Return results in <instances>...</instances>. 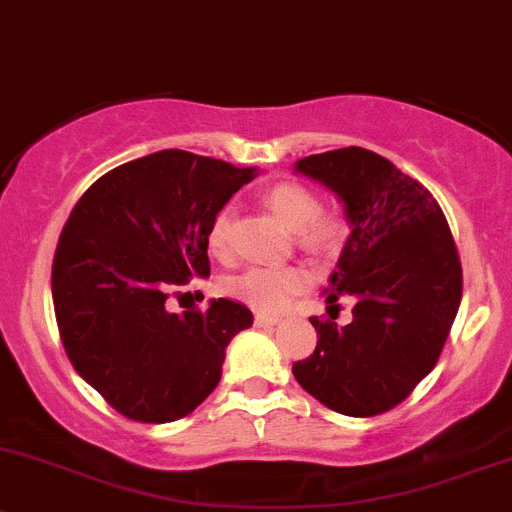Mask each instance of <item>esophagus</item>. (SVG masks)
<instances>
[{
	"label": "esophagus",
	"mask_w": 512,
	"mask_h": 512,
	"mask_svg": "<svg viewBox=\"0 0 512 512\" xmlns=\"http://www.w3.org/2000/svg\"><path fill=\"white\" fill-rule=\"evenodd\" d=\"M281 323L278 315H266V313H256V325L258 328H273V325Z\"/></svg>",
	"instance_id": "34e87169"
}]
</instances>
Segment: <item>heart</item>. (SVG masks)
<instances>
[{
	"label": "heart",
	"instance_id": "heart-1",
	"mask_svg": "<svg viewBox=\"0 0 512 512\" xmlns=\"http://www.w3.org/2000/svg\"><path fill=\"white\" fill-rule=\"evenodd\" d=\"M263 207L283 226L298 234V241L308 249H325L335 244L342 231V221L335 214L320 212V202L308 187L295 182H281L266 189ZM207 249L212 256H226L231 249V209L224 207L214 214L207 229ZM313 283V273L303 263L286 266H251L229 276L224 291L231 298L249 303L251 308L278 313Z\"/></svg>",
	"mask_w": 512,
	"mask_h": 512
}]
</instances>
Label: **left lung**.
Returning <instances> with one entry per match:
<instances>
[{
  "label": "left lung",
  "mask_w": 512,
  "mask_h": 512,
  "mask_svg": "<svg viewBox=\"0 0 512 512\" xmlns=\"http://www.w3.org/2000/svg\"><path fill=\"white\" fill-rule=\"evenodd\" d=\"M345 204L350 236L325 300L352 295L347 325L310 318L315 352L295 362L300 387L345 416L397 407L434 370L463 293L456 244L439 202L416 179L365 147L295 162Z\"/></svg>",
  "instance_id": "obj_1"
}]
</instances>
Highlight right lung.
<instances>
[{"instance_id": "1", "label": "right lung", "mask_w": 512, "mask_h": 512, "mask_svg": "<svg viewBox=\"0 0 512 512\" xmlns=\"http://www.w3.org/2000/svg\"><path fill=\"white\" fill-rule=\"evenodd\" d=\"M254 177V167L160 150L105 172L73 207L51 268L56 323L71 365L115 412L167 424L219 384L251 310L219 298L177 315L165 300L209 276V224Z\"/></svg>"}]
</instances>
